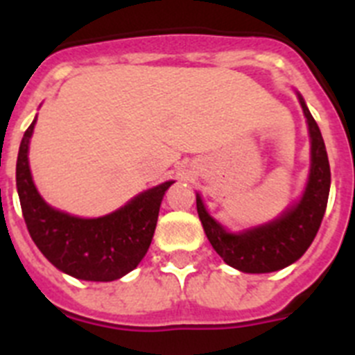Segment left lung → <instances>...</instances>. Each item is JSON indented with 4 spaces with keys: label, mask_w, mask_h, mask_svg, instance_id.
<instances>
[{
    "label": "left lung",
    "mask_w": 355,
    "mask_h": 355,
    "mask_svg": "<svg viewBox=\"0 0 355 355\" xmlns=\"http://www.w3.org/2000/svg\"><path fill=\"white\" fill-rule=\"evenodd\" d=\"M299 99L311 137V172L299 205L288 209L275 222L233 234L213 220L197 196V213L213 249L229 266L247 274L275 272L297 261L315 240L327 208L331 188L327 150L318 124L307 110L302 96Z\"/></svg>",
    "instance_id": "1"
}]
</instances>
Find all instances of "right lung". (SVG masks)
<instances>
[{"instance_id": "right-lung-1", "label": "right lung", "mask_w": 355, "mask_h": 355, "mask_svg": "<svg viewBox=\"0 0 355 355\" xmlns=\"http://www.w3.org/2000/svg\"><path fill=\"white\" fill-rule=\"evenodd\" d=\"M35 121L24 131L15 167L19 200L31 240L58 270L72 277L106 283L126 275L146 256L162 199L174 181L150 188L101 218H78L58 211L44 202L31 181L28 144Z\"/></svg>"}]
</instances>
